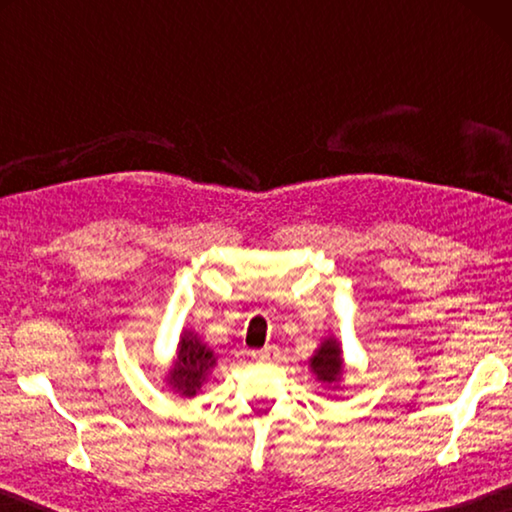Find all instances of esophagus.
Segmentation results:
<instances>
[{
  "label": "esophagus",
  "mask_w": 512,
  "mask_h": 512,
  "mask_svg": "<svg viewBox=\"0 0 512 512\" xmlns=\"http://www.w3.org/2000/svg\"><path fill=\"white\" fill-rule=\"evenodd\" d=\"M277 354H280V350H277V345H266V348H262V350L250 352V357L259 359V361H271V359L277 357Z\"/></svg>",
  "instance_id": "1"
}]
</instances>
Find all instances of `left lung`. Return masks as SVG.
Segmentation results:
<instances>
[{
    "instance_id": "obj_1",
    "label": "left lung",
    "mask_w": 512,
    "mask_h": 512,
    "mask_svg": "<svg viewBox=\"0 0 512 512\" xmlns=\"http://www.w3.org/2000/svg\"><path fill=\"white\" fill-rule=\"evenodd\" d=\"M341 348L336 345V341H325L320 345L316 357L311 359V370L316 372L320 381H327V384H332V381L339 379L341 375Z\"/></svg>"
}]
</instances>
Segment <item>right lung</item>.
Listing matches in <instances>:
<instances>
[{
	"label": "right lung",
	"mask_w": 512,
	"mask_h": 512,
	"mask_svg": "<svg viewBox=\"0 0 512 512\" xmlns=\"http://www.w3.org/2000/svg\"><path fill=\"white\" fill-rule=\"evenodd\" d=\"M214 366V354L192 334H185L180 341L176 366L169 372V384L183 395H196L198 388Z\"/></svg>",
	"instance_id": "obj_1"
}]
</instances>
